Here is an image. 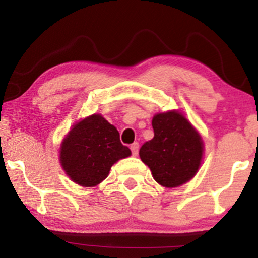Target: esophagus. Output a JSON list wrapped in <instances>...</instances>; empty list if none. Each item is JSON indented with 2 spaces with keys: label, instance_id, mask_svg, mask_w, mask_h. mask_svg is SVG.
Instances as JSON below:
<instances>
[{
  "label": "esophagus",
  "instance_id": "esophagus-1",
  "mask_svg": "<svg viewBox=\"0 0 258 258\" xmlns=\"http://www.w3.org/2000/svg\"><path fill=\"white\" fill-rule=\"evenodd\" d=\"M130 148H131L132 154L137 155L138 154V148H140V144H138L137 142H135V143L131 144V147H130Z\"/></svg>",
  "mask_w": 258,
  "mask_h": 258
}]
</instances>
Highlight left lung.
I'll return each instance as SVG.
<instances>
[{
	"label": "left lung",
	"instance_id": "8db88e82",
	"mask_svg": "<svg viewBox=\"0 0 258 258\" xmlns=\"http://www.w3.org/2000/svg\"><path fill=\"white\" fill-rule=\"evenodd\" d=\"M154 137L141 147L140 157L164 187H177L196 175L203 155L202 138L179 111L157 114Z\"/></svg>",
	"mask_w": 258,
	"mask_h": 258
}]
</instances>
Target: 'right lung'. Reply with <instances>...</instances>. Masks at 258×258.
Segmentation results:
<instances>
[{
	"instance_id": "obj_1",
	"label": "right lung",
	"mask_w": 258,
	"mask_h": 258,
	"mask_svg": "<svg viewBox=\"0 0 258 258\" xmlns=\"http://www.w3.org/2000/svg\"><path fill=\"white\" fill-rule=\"evenodd\" d=\"M131 155L120 134L101 115L83 118L71 128L60 148V163L73 182L97 186L117 160Z\"/></svg>"
}]
</instances>
